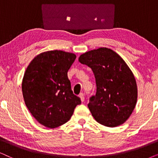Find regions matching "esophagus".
Returning a JSON list of instances; mask_svg holds the SVG:
<instances>
[{
  "label": "esophagus",
  "instance_id": "obj_1",
  "mask_svg": "<svg viewBox=\"0 0 158 158\" xmlns=\"http://www.w3.org/2000/svg\"><path fill=\"white\" fill-rule=\"evenodd\" d=\"M79 96H80V98H81V101H84V100H85V97H84V94H83V93H81V94H80Z\"/></svg>",
  "mask_w": 158,
  "mask_h": 158
}]
</instances>
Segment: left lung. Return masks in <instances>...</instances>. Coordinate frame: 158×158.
<instances>
[{"label":"left lung","instance_id":"8db88e82","mask_svg":"<svg viewBox=\"0 0 158 158\" xmlns=\"http://www.w3.org/2000/svg\"><path fill=\"white\" fill-rule=\"evenodd\" d=\"M79 62L91 68L96 94L89 98L92 116L109 127L122 124L132 113L137 99V87L132 72L124 60L106 47L87 52Z\"/></svg>","mask_w":158,"mask_h":158}]
</instances>
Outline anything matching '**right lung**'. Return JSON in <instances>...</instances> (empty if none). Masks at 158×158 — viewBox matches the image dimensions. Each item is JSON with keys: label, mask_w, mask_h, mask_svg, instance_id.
I'll return each mask as SVG.
<instances>
[{"label": "right lung", "mask_w": 158, "mask_h": 158, "mask_svg": "<svg viewBox=\"0 0 158 158\" xmlns=\"http://www.w3.org/2000/svg\"><path fill=\"white\" fill-rule=\"evenodd\" d=\"M76 55L60 50L41 53L30 62L22 81L26 106L41 124L55 128L68 122L77 105L68 71Z\"/></svg>", "instance_id": "1"}]
</instances>
